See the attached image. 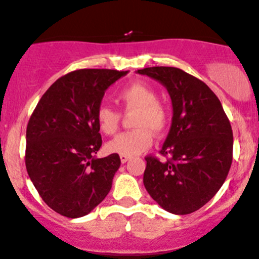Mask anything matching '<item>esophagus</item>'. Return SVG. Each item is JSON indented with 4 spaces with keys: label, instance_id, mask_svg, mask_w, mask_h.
Wrapping results in <instances>:
<instances>
[{
    "label": "esophagus",
    "instance_id": "esophagus-1",
    "mask_svg": "<svg viewBox=\"0 0 259 259\" xmlns=\"http://www.w3.org/2000/svg\"><path fill=\"white\" fill-rule=\"evenodd\" d=\"M130 160V156H125V155H120V161L121 164H125V162H127Z\"/></svg>",
    "mask_w": 259,
    "mask_h": 259
}]
</instances>
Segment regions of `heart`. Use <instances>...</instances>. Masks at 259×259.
Masks as SVG:
<instances>
[{
    "label": "heart",
    "instance_id": "1",
    "mask_svg": "<svg viewBox=\"0 0 259 259\" xmlns=\"http://www.w3.org/2000/svg\"><path fill=\"white\" fill-rule=\"evenodd\" d=\"M118 100L126 110H137L134 126L137 129L116 135L107 143L111 154L134 156L150 148L154 141V131L161 135L168 124L167 109L157 102V94L151 87L144 83H132L118 93ZM98 126L104 134L111 135L118 130L120 114L108 104H100L95 113Z\"/></svg>",
    "mask_w": 259,
    "mask_h": 259
}]
</instances>
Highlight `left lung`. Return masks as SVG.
<instances>
[{"label": "left lung", "instance_id": "8db88e82", "mask_svg": "<svg viewBox=\"0 0 259 259\" xmlns=\"http://www.w3.org/2000/svg\"><path fill=\"white\" fill-rule=\"evenodd\" d=\"M137 73L161 83L170 95L172 120L160 154L145 157L144 186L165 211L187 214L217 194L232 164L233 134L216 94L194 75L174 67Z\"/></svg>", "mask_w": 259, "mask_h": 259}]
</instances>
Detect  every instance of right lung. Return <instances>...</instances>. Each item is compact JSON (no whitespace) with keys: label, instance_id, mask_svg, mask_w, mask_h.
<instances>
[{"label":"right lung","instance_id":"add662e5","mask_svg":"<svg viewBox=\"0 0 259 259\" xmlns=\"http://www.w3.org/2000/svg\"><path fill=\"white\" fill-rule=\"evenodd\" d=\"M127 70L79 69L57 79L38 102L26 132V168L50 207L78 219L107 197L120 167L118 154L98 159L95 113L105 91Z\"/></svg>","mask_w":259,"mask_h":259}]
</instances>
